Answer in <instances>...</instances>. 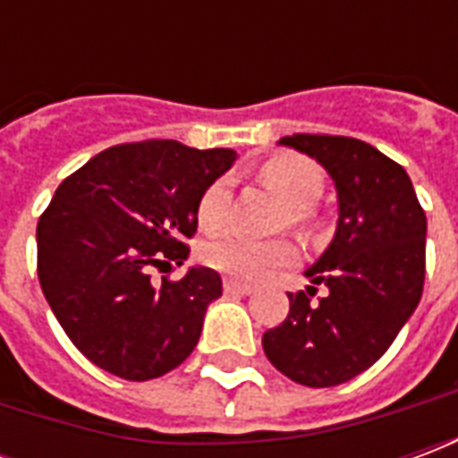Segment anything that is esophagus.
<instances>
[{
    "mask_svg": "<svg viewBox=\"0 0 458 458\" xmlns=\"http://www.w3.org/2000/svg\"><path fill=\"white\" fill-rule=\"evenodd\" d=\"M223 289H225V294H242V297L255 292L252 284H248V282H240V279H225V282H223Z\"/></svg>",
    "mask_w": 458,
    "mask_h": 458,
    "instance_id": "esophagus-1",
    "label": "esophagus"
}]
</instances>
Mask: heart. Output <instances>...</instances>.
<instances>
[{"label":"heart","mask_w":458,"mask_h":458,"mask_svg":"<svg viewBox=\"0 0 458 458\" xmlns=\"http://www.w3.org/2000/svg\"><path fill=\"white\" fill-rule=\"evenodd\" d=\"M259 179L287 203L289 220L294 225H307L311 218V206L324 191V174L314 161L299 154H279L259 166ZM228 206L230 183L225 179H216L200 193L196 210L200 228H223L228 218ZM294 255L297 250L289 240H258L240 233H223L218 238L208 240L200 250V258L208 267L240 279L267 277L269 272L289 265Z\"/></svg>","instance_id":"obj_1"}]
</instances>
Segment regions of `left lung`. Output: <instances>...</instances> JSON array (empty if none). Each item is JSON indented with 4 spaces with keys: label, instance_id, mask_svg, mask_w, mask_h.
<instances>
[{
    "label": "left lung",
    "instance_id": "8db88e82",
    "mask_svg": "<svg viewBox=\"0 0 458 458\" xmlns=\"http://www.w3.org/2000/svg\"><path fill=\"white\" fill-rule=\"evenodd\" d=\"M279 144L317 159L336 183L338 225L304 272L328 294H289V314L262 336L269 363L307 387H334L390 348L422 299L427 216L397 161L353 137L292 134Z\"/></svg>",
    "mask_w": 458,
    "mask_h": 458
}]
</instances>
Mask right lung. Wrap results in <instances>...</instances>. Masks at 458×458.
<instances>
[{"label":"right lung","mask_w":458,"mask_h":458,"mask_svg":"<svg viewBox=\"0 0 458 458\" xmlns=\"http://www.w3.org/2000/svg\"><path fill=\"white\" fill-rule=\"evenodd\" d=\"M233 149L174 140L117 144L55 189L36 225L38 282L81 353L124 380H151L196 348L206 309L223 294L216 269L149 279L183 265L200 193L235 161Z\"/></svg>","instance_id":"add662e5"}]
</instances>
